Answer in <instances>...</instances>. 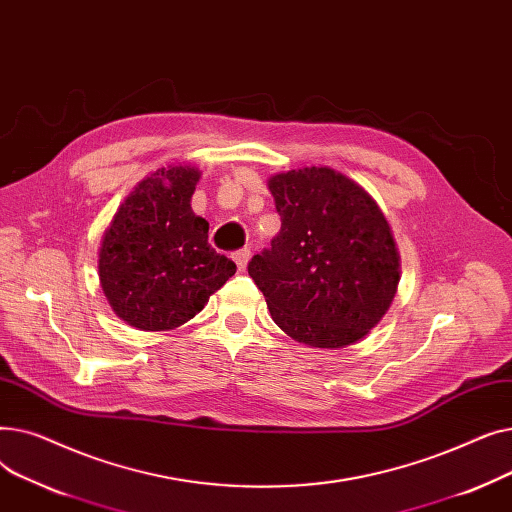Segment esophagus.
<instances>
[{
  "mask_svg": "<svg viewBox=\"0 0 512 512\" xmlns=\"http://www.w3.org/2000/svg\"><path fill=\"white\" fill-rule=\"evenodd\" d=\"M249 259H251V249H249V247H245V249H240V251H236V253H234V261H236V265H238V270H240V272H245V270H247V263H249Z\"/></svg>",
  "mask_w": 512,
  "mask_h": 512,
  "instance_id": "34e87169",
  "label": "esophagus"
}]
</instances>
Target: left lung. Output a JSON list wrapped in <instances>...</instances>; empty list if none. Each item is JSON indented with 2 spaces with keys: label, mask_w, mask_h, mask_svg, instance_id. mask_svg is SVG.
Segmentation results:
<instances>
[{
  "label": "left lung",
  "mask_w": 512,
  "mask_h": 512,
  "mask_svg": "<svg viewBox=\"0 0 512 512\" xmlns=\"http://www.w3.org/2000/svg\"><path fill=\"white\" fill-rule=\"evenodd\" d=\"M270 191L282 228L249 261V276L272 319L309 346L357 342L384 317L400 280L384 213L330 168L276 174Z\"/></svg>",
  "instance_id": "8db88e82"
}]
</instances>
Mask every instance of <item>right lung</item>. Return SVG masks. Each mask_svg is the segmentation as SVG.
<instances>
[{
  "label": "right lung",
  "instance_id": "add662e5",
  "mask_svg": "<svg viewBox=\"0 0 512 512\" xmlns=\"http://www.w3.org/2000/svg\"><path fill=\"white\" fill-rule=\"evenodd\" d=\"M195 168H161L126 197L103 236L99 278L126 324L172 330L193 319L236 272L209 245V224L193 213Z\"/></svg>",
  "mask_w": 512,
  "mask_h": 512
}]
</instances>
